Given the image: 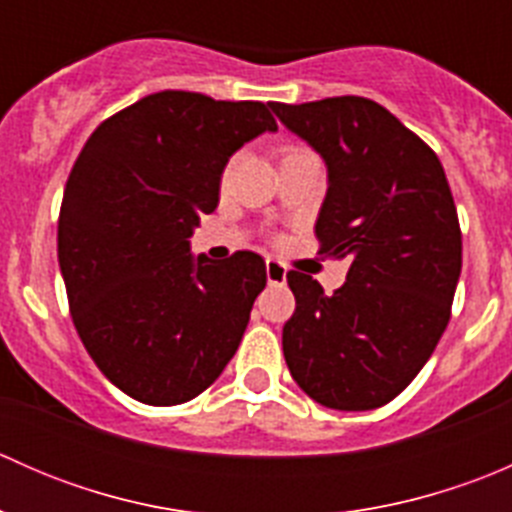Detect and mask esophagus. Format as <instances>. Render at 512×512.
I'll use <instances>...</instances> for the list:
<instances>
[{
  "label": "esophagus",
  "mask_w": 512,
  "mask_h": 512,
  "mask_svg": "<svg viewBox=\"0 0 512 512\" xmlns=\"http://www.w3.org/2000/svg\"><path fill=\"white\" fill-rule=\"evenodd\" d=\"M265 272H267V282H270V285H285V282H287L285 265H280L277 260H267L265 262Z\"/></svg>",
  "instance_id": "1"
}]
</instances>
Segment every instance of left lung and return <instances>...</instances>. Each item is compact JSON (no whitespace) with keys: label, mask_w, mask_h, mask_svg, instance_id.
I'll return each instance as SVG.
<instances>
[{"label":"left lung","mask_w":512,"mask_h":512,"mask_svg":"<svg viewBox=\"0 0 512 512\" xmlns=\"http://www.w3.org/2000/svg\"><path fill=\"white\" fill-rule=\"evenodd\" d=\"M327 165L317 232L322 255L347 260L324 294L287 272L294 314L282 352L299 389L337 411L389 404L436 349L461 277V227L436 153L371 98L270 103Z\"/></svg>","instance_id":"1"}]
</instances>
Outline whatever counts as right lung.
Listing matches in <instances>:
<instances>
[{
  "label": "right lung",
  "instance_id": "1",
  "mask_svg": "<svg viewBox=\"0 0 512 512\" xmlns=\"http://www.w3.org/2000/svg\"><path fill=\"white\" fill-rule=\"evenodd\" d=\"M277 123L260 101L158 91L91 133L64 188L59 267L86 352L148 406L203 394L242 342L265 260L190 252L227 160Z\"/></svg>",
  "mask_w": 512,
  "mask_h": 512
}]
</instances>
